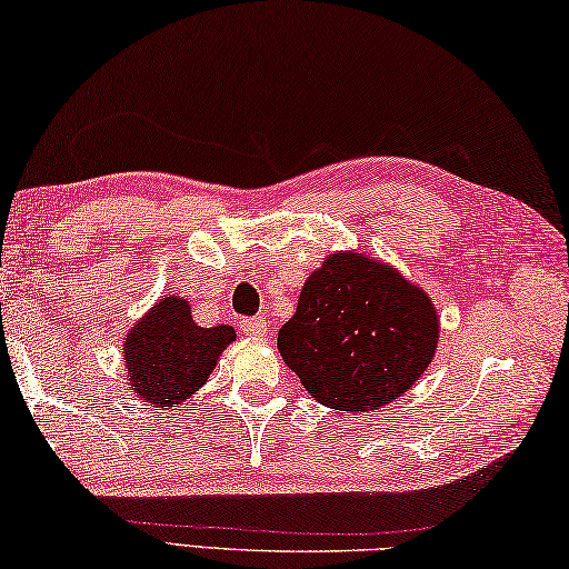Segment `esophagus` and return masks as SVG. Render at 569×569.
Masks as SVG:
<instances>
[{"mask_svg":"<svg viewBox=\"0 0 569 569\" xmlns=\"http://www.w3.org/2000/svg\"><path fill=\"white\" fill-rule=\"evenodd\" d=\"M241 328H243V333L251 336V338H263L266 336V320L261 316L246 318L243 323H241Z\"/></svg>","mask_w":569,"mask_h":569,"instance_id":"esophagus-1","label":"esophagus"}]
</instances>
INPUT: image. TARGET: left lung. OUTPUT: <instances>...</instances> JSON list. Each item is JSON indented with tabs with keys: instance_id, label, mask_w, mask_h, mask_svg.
I'll return each instance as SVG.
<instances>
[{
	"instance_id": "left-lung-1",
	"label": "left lung",
	"mask_w": 569,
	"mask_h": 569,
	"mask_svg": "<svg viewBox=\"0 0 569 569\" xmlns=\"http://www.w3.org/2000/svg\"><path fill=\"white\" fill-rule=\"evenodd\" d=\"M438 333L426 291L370 256L343 251L308 276L278 350L320 406L368 412L426 373Z\"/></svg>"
}]
</instances>
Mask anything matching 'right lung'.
Returning <instances> with one entry per match:
<instances>
[{
    "label": "right lung",
    "instance_id": "right-lung-1",
    "mask_svg": "<svg viewBox=\"0 0 569 569\" xmlns=\"http://www.w3.org/2000/svg\"><path fill=\"white\" fill-rule=\"evenodd\" d=\"M231 340V326H196L186 298L163 296L123 340L131 392L153 408L181 406L209 380Z\"/></svg>",
    "mask_w": 569,
    "mask_h": 569
}]
</instances>
